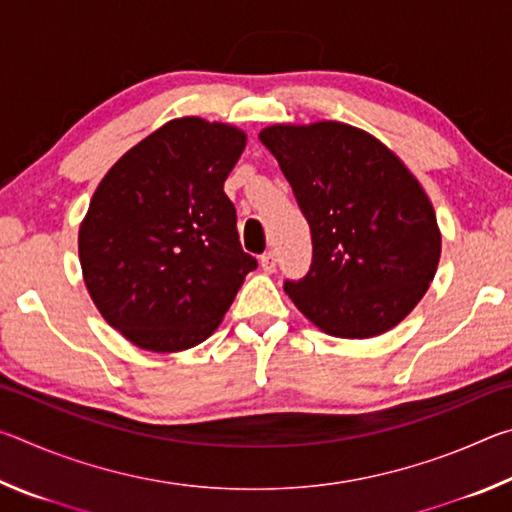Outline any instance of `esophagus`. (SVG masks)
Returning <instances> with one entry per match:
<instances>
[{
	"instance_id": "1",
	"label": "esophagus",
	"mask_w": 512,
	"mask_h": 512,
	"mask_svg": "<svg viewBox=\"0 0 512 512\" xmlns=\"http://www.w3.org/2000/svg\"><path fill=\"white\" fill-rule=\"evenodd\" d=\"M259 264H262V268H264L266 273H273L275 266H277V259H275L273 250H268V253H264L262 257H259Z\"/></svg>"
}]
</instances>
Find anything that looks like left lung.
<instances>
[{
  "label": "left lung",
  "mask_w": 512,
  "mask_h": 512,
  "mask_svg": "<svg viewBox=\"0 0 512 512\" xmlns=\"http://www.w3.org/2000/svg\"><path fill=\"white\" fill-rule=\"evenodd\" d=\"M311 230L309 273L287 280L302 314L339 339L393 329L427 293L440 262L436 212L418 178L377 137L341 121L259 133Z\"/></svg>",
  "instance_id": "obj_1"
}]
</instances>
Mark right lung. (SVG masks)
I'll return each mask as SVG.
<instances>
[{"mask_svg": "<svg viewBox=\"0 0 512 512\" xmlns=\"http://www.w3.org/2000/svg\"><path fill=\"white\" fill-rule=\"evenodd\" d=\"M246 149L237 126L180 117L112 164L79 228L85 287L142 350L203 343L257 259L239 244L223 183Z\"/></svg>", "mask_w": 512, "mask_h": 512, "instance_id": "obj_1", "label": "right lung"}]
</instances>
